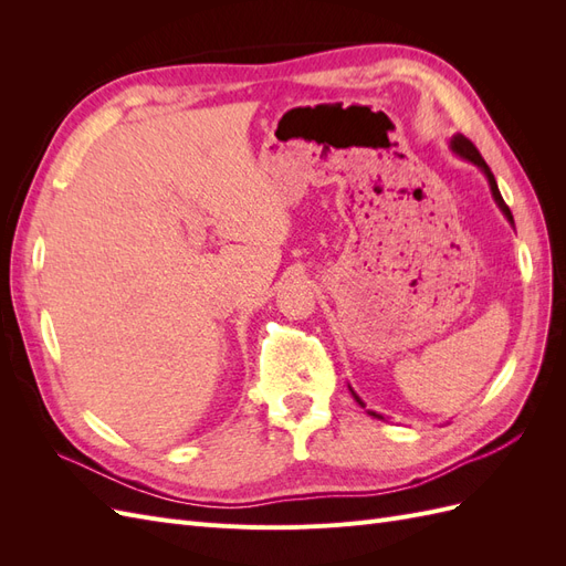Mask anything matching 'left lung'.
Listing matches in <instances>:
<instances>
[{
  "label": "left lung",
  "instance_id": "8db88e82",
  "mask_svg": "<svg viewBox=\"0 0 566 566\" xmlns=\"http://www.w3.org/2000/svg\"><path fill=\"white\" fill-rule=\"evenodd\" d=\"M451 150L455 153V156H460L462 160L472 163V165L479 169V172H482V175L486 177L489 188H491V196H493L495 205H499V210H501V212L505 214V219L510 221V227H515V219H512V212H510V208H507L505 200H503V196H501V191H499V184H495V177H493V172H491V167L484 163V158H482V156H479V150L474 148V144H472L470 139H465V136H462V134H453V139H451ZM349 391H352V397L356 399V403L366 408V403L361 401V397H358V394H356L352 387H349ZM368 416L378 418V420H385L380 413H375V410H368Z\"/></svg>",
  "mask_w": 566,
  "mask_h": 566
}]
</instances>
